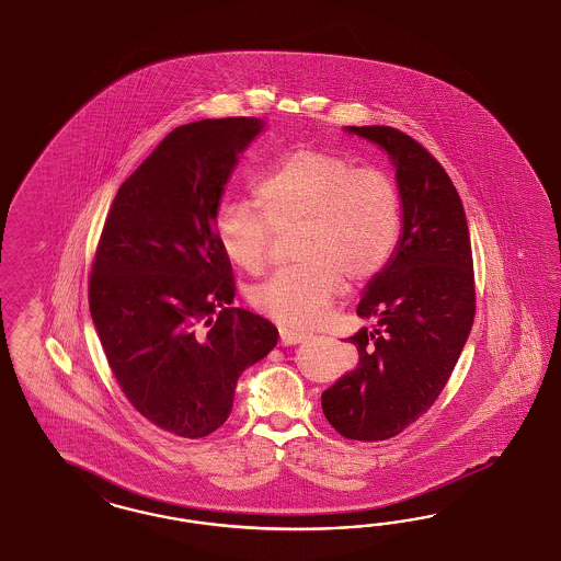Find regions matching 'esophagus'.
Here are the masks:
<instances>
[{"label":"esophagus","mask_w":561,"mask_h":561,"mask_svg":"<svg viewBox=\"0 0 561 561\" xmlns=\"http://www.w3.org/2000/svg\"><path fill=\"white\" fill-rule=\"evenodd\" d=\"M308 337V333L305 331H298V329H279V341L282 345H296V343H302Z\"/></svg>","instance_id":"1"}]
</instances>
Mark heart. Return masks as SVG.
<instances>
[{"instance_id": "1", "label": "heart", "mask_w": 561, "mask_h": 561, "mask_svg": "<svg viewBox=\"0 0 561 561\" xmlns=\"http://www.w3.org/2000/svg\"><path fill=\"white\" fill-rule=\"evenodd\" d=\"M255 197L221 205L216 237L232 263L256 275L272 259V228L302 224L296 255L305 263L251 291L256 310L284 327L321 321L345 279L364 284L385 270L401 234L391 179L337 153L291 150L259 179Z\"/></svg>"}]
</instances>
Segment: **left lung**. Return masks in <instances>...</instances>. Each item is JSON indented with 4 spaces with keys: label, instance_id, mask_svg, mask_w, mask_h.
<instances>
[{
    "label": "left lung",
    "instance_id": "1",
    "mask_svg": "<svg viewBox=\"0 0 561 561\" xmlns=\"http://www.w3.org/2000/svg\"><path fill=\"white\" fill-rule=\"evenodd\" d=\"M389 153L403 228L385 270L357 305L370 321L354 337L356 368L323 392L324 417L352 440H387L432 408L476 317L469 226L440 162L385 125L345 127Z\"/></svg>",
    "mask_w": 561,
    "mask_h": 561
}]
</instances>
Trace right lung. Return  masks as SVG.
Here are the masks:
<instances>
[{"label":"right lung","mask_w":561,"mask_h":561,"mask_svg":"<svg viewBox=\"0 0 561 561\" xmlns=\"http://www.w3.org/2000/svg\"><path fill=\"white\" fill-rule=\"evenodd\" d=\"M255 117L181 125L121 185L90 275V314L129 403L181 438L230 415L238 378L267 356L277 329L234 308L230 259L216 237L238 153Z\"/></svg>","instance_id":"obj_1"}]
</instances>
